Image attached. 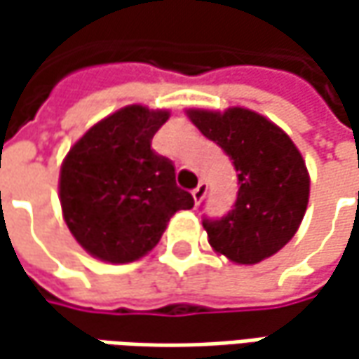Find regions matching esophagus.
I'll list each match as a JSON object with an SVG mask.
<instances>
[{"mask_svg": "<svg viewBox=\"0 0 359 359\" xmlns=\"http://www.w3.org/2000/svg\"><path fill=\"white\" fill-rule=\"evenodd\" d=\"M205 191H208V184H205V182H200V184H198V187H196V189L191 191V196H194L196 203H200V201L203 200Z\"/></svg>", "mask_w": 359, "mask_h": 359, "instance_id": "1", "label": "esophagus"}]
</instances>
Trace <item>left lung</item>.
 <instances>
[{
  "label": "left lung",
  "instance_id": "1",
  "mask_svg": "<svg viewBox=\"0 0 359 359\" xmlns=\"http://www.w3.org/2000/svg\"><path fill=\"white\" fill-rule=\"evenodd\" d=\"M187 116L226 151L240 184L233 210L201 222L210 245L245 266L280 252L299 228L310 198L308 168L294 142L245 107H229L224 114L189 109Z\"/></svg>",
  "mask_w": 359,
  "mask_h": 359
}]
</instances>
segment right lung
Listing matches in <instances>:
<instances>
[{
	"label": "right lung",
	"mask_w": 359,
	"mask_h": 359,
	"mask_svg": "<svg viewBox=\"0 0 359 359\" xmlns=\"http://www.w3.org/2000/svg\"><path fill=\"white\" fill-rule=\"evenodd\" d=\"M170 111L128 105L97 121L62 163L63 219L77 243L109 264L135 262L156 248L175 212L194 208L177 187L172 159L151 149Z\"/></svg>",
	"instance_id": "right-lung-1"
}]
</instances>
